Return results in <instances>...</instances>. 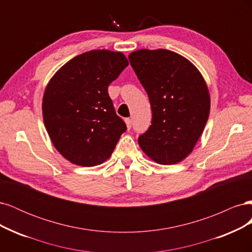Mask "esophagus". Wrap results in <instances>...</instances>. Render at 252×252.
I'll use <instances>...</instances> for the list:
<instances>
[{"label": "esophagus", "instance_id": "esophagus-1", "mask_svg": "<svg viewBox=\"0 0 252 252\" xmlns=\"http://www.w3.org/2000/svg\"><path fill=\"white\" fill-rule=\"evenodd\" d=\"M125 123H126V126H127V129L129 130V129H130L131 126H132V121L130 119H126Z\"/></svg>", "mask_w": 252, "mask_h": 252}]
</instances>
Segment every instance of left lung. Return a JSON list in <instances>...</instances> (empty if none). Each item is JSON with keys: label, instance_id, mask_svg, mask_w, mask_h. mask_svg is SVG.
I'll return each mask as SVG.
<instances>
[{"label": "left lung", "instance_id": "8db88e82", "mask_svg": "<svg viewBox=\"0 0 252 252\" xmlns=\"http://www.w3.org/2000/svg\"><path fill=\"white\" fill-rule=\"evenodd\" d=\"M128 59L152 111L150 127L139 136L140 147L158 164H177L191 154L207 123V84L199 69L177 52L141 49Z\"/></svg>", "mask_w": 252, "mask_h": 252}]
</instances>
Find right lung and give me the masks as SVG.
<instances>
[{
	"mask_svg": "<svg viewBox=\"0 0 252 252\" xmlns=\"http://www.w3.org/2000/svg\"><path fill=\"white\" fill-rule=\"evenodd\" d=\"M128 64L120 51L90 50L68 61L48 82L44 124L53 146L70 163L93 167L112 155L126 124L107 90Z\"/></svg>",
	"mask_w": 252,
	"mask_h": 252,
	"instance_id": "right-lung-1",
	"label": "right lung"
}]
</instances>
